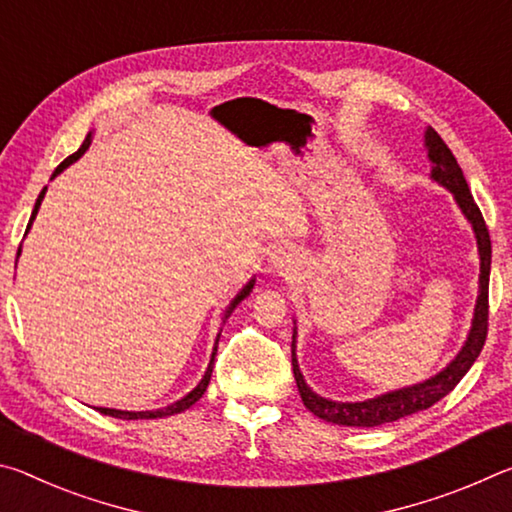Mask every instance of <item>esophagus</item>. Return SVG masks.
Returning a JSON list of instances; mask_svg holds the SVG:
<instances>
[{
    "mask_svg": "<svg viewBox=\"0 0 512 512\" xmlns=\"http://www.w3.org/2000/svg\"><path fill=\"white\" fill-rule=\"evenodd\" d=\"M271 262H273V268L277 273H289L291 271V266H293V262H291V255L289 253H284V250H275L273 253V257H271Z\"/></svg>",
    "mask_w": 512,
    "mask_h": 512,
    "instance_id": "1",
    "label": "esophagus"
}]
</instances>
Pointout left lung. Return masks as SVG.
<instances>
[{"label":"left lung","mask_w":512,"mask_h":512,"mask_svg":"<svg viewBox=\"0 0 512 512\" xmlns=\"http://www.w3.org/2000/svg\"><path fill=\"white\" fill-rule=\"evenodd\" d=\"M424 144H427L429 158L433 162V169H431L433 180H438L440 185H445L449 192L454 194L463 214L470 219L472 228L476 232V244H479V255H481V277H479L481 287L479 289L481 291H479V300H476L470 336H467V343L461 350V354H458V357L449 363L440 375L431 377L429 381H424V384L402 388V391L381 395L368 402L348 404V402H329L325 397H318L311 388H307L296 361V334H293L291 363H293V377H296V384H298V393L302 397V404H305L307 409L320 420H327L332 424H343V427H377V424L395 422L400 418H406V415L411 413L429 409V406H433L438 400H443L449 391H454L458 381L465 377V372L472 368V363L483 350L485 336H488V309H490L488 284H490L492 246H490L488 225L483 221L479 205L474 203L472 192L465 183V176L461 167H458L454 153L449 151V146L443 142V137L433 131L431 126L427 128V133H424Z\"/></svg>","instance_id":"1"}]
</instances>
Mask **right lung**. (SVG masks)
<instances>
[{"label":"right lung","instance_id":"add662e5","mask_svg":"<svg viewBox=\"0 0 512 512\" xmlns=\"http://www.w3.org/2000/svg\"><path fill=\"white\" fill-rule=\"evenodd\" d=\"M90 146V135L85 137V142H83V146L76 153H72L69 155V158H65L63 162L58 164L56 167V171H54V176H58L60 171H63L65 167H69V164H72L74 160H79L81 155L85 153V149H88ZM45 192H47V187L42 189L40 192V196H38V201H36V207H33V214H31V221H29V225H27V230L31 228V223H33V219H36V214H38V207H40V203H42V198H45ZM17 255H20V250H17ZM250 289H253V282L248 284V287L239 293V296L235 298V302H232L230 305V309H228V314L232 309H235V305L237 302H241L244 300L248 293H250ZM221 336V334H219ZM216 343H219V339H216ZM214 357H216V345H214V352H212V361H210V366H207V372H205V377L201 379V384H198L192 393H189L187 397H183V400L180 402H176V404H171V406H167V409H160V411H117V409H97L99 413H103V415H112V418H121V420H153V418H167V415H176V413H180V411H185V409H189V406H192L194 402H198L203 397V393H205V388H207V384H210V377H212V366H214Z\"/></svg>","mask_w":512,"mask_h":512}]
</instances>
